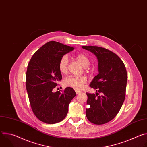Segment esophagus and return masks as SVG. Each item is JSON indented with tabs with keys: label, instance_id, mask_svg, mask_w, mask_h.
<instances>
[{
	"label": "esophagus",
	"instance_id": "esophagus-1",
	"mask_svg": "<svg viewBox=\"0 0 147 147\" xmlns=\"http://www.w3.org/2000/svg\"><path fill=\"white\" fill-rule=\"evenodd\" d=\"M76 94L77 95V94H80V93H81V91H78V90H76Z\"/></svg>",
	"mask_w": 147,
	"mask_h": 147
}]
</instances>
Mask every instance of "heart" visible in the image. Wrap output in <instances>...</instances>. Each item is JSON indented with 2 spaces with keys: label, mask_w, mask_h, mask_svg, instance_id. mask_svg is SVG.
<instances>
[{
  "label": "heart",
  "mask_w": 147,
  "mask_h": 147,
  "mask_svg": "<svg viewBox=\"0 0 147 147\" xmlns=\"http://www.w3.org/2000/svg\"><path fill=\"white\" fill-rule=\"evenodd\" d=\"M76 59L80 63L82 66L88 67L90 65V60L84 54L79 53L76 56ZM69 58L67 55L63 56L59 62V69L61 73L65 74L67 71ZM87 81V78L84 76H70L64 80V84L76 90H81Z\"/></svg>",
  "instance_id": "heart-1"
}]
</instances>
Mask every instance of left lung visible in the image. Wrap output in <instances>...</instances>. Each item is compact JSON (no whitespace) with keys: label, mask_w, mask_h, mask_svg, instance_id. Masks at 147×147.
Listing matches in <instances>:
<instances>
[{"label":"left lung","mask_w":147,"mask_h":147,"mask_svg":"<svg viewBox=\"0 0 147 147\" xmlns=\"http://www.w3.org/2000/svg\"><path fill=\"white\" fill-rule=\"evenodd\" d=\"M82 48L94 53L97 58L99 74L90 86L96 90L88 96L86 113L88 120L95 124H103L112 120L119 112L124 102L127 74L124 63L112 51L99 47L82 46ZM100 93L102 95H98Z\"/></svg>","instance_id":"left-lung-1"}]
</instances>
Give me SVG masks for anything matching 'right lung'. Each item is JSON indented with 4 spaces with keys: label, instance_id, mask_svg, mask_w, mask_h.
<instances>
[{
    "label": "right lung",
    "instance_id": "1",
    "mask_svg": "<svg viewBox=\"0 0 147 147\" xmlns=\"http://www.w3.org/2000/svg\"><path fill=\"white\" fill-rule=\"evenodd\" d=\"M69 47L50 41L41 47L31 57L26 73V89L32 111L40 121L55 124L63 120L69 105L76 95L74 89L53 92L62 76L59 62L65 54L73 51Z\"/></svg>",
    "mask_w": 147,
    "mask_h": 147
}]
</instances>
